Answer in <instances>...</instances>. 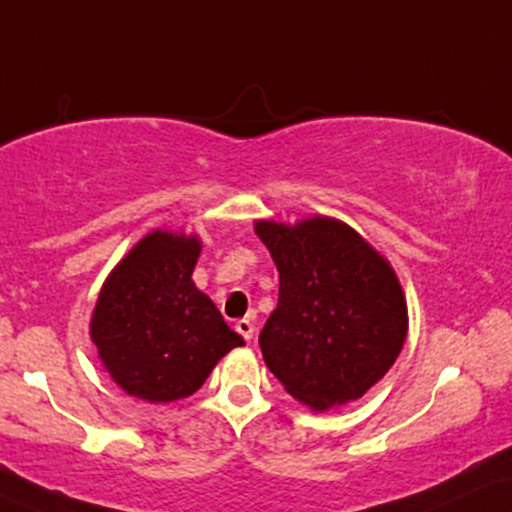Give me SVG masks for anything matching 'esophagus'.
Instances as JSON below:
<instances>
[{
    "mask_svg": "<svg viewBox=\"0 0 512 512\" xmlns=\"http://www.w3.org/2000/svg\"><path fill=\"white\" fill-rule=\"evenodd\" d=\"M236 331L241 333L245 340H252V335H255V323H252L250 319H241V321H236Z\"/></svg>",
    "mask_w": 512,
    "mask_h": 512,
    "instance_id": "esophagus-1",
    "label": "esophagus"
}]
</instances>
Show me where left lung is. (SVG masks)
<instances>
[{
  "instance_id": "left-lung-1",
  "label": "left lung",
  "mask_w": 512,
  "mask_h": 512,
  "mask_svg": "<svg viewBox=\"0 0 512 512\" xmlns=\"http://www.w3.org/2000/svg\"><path fill=\"white\" fill-rule=\"evenodd\" d=\"M255 234L278 269V304L260 333L269 371L314 411L359 399L390 371L409 331L397 274L331 217L260 219Z\"/></svg>"
}]
</instances>
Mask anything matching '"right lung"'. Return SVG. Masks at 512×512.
Wrapping results in <instances>:
<instances>
[{
    "label": "right lung",
    "mask_w": 512,
    "mask_h": 512,
    "mask_svg": "<svg viewBox=\"0 0 512 512\" xmlns=\"http://www.w3.org/2000/svg\"><path fill=\"white\" fill-rule=\"evenodd\" d=\"M198 255V236L153 231L103 283L89 333L106 371L132 397H189L226 352L245 345L193 286Z\"/></svg>",
    "instance_id": "add662e5"
}]
</instances>
